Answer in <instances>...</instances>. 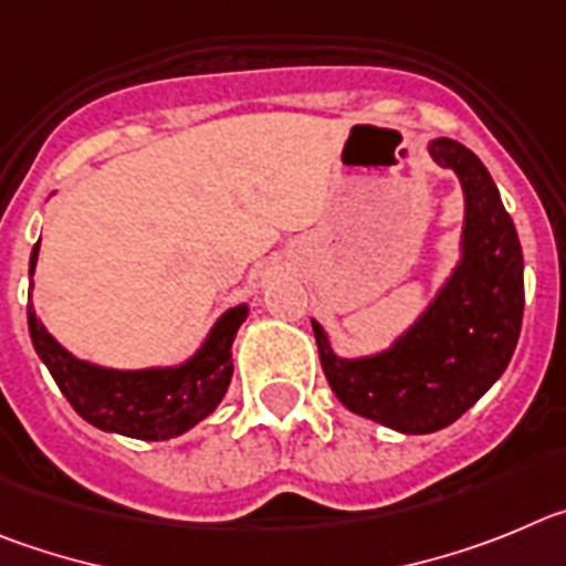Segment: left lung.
<instances>
[{"label":"left lung","instance_id":"1","mask_svg":"<svg viewBox=\"0 0 566 566\" xmlns=\"http://www.w3.org/2000/svg\"><path fill=\"white\" fill-rule=\"evenodd\" d=\"M429 155L462 188L460 259L434 298L389 346L358 358L335 353L313 318L335 397L400 434H431L460 420L511 364L524 313L522 245L491 171L451 137H434Z\"/></svg>","mask_w":566,"mask_h":566}]
</instances>
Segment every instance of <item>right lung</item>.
Segmentation results:
<instances>
[{
	"label": "right lung",
	"mask_w": 566,
	"mask_h": 566,
	"mask_svg": "<svg viewBox=\"0 0 566 566\" xmlns=\"http://www.w3.org/2000/svg\"><path fill=\"white\" fill-rule=\"evenodd\" d=\"M35 262L39 242L30 253V340L61 395L90 426L132 440H171L213 415L231 386V346L242 321L248 318V304L228 307L213 321L195 353L177 364L115 369L78 358L48 333L33 307Z\"/></svg>",
	"instance_id": "right-lung-1"
}]
</instances>
